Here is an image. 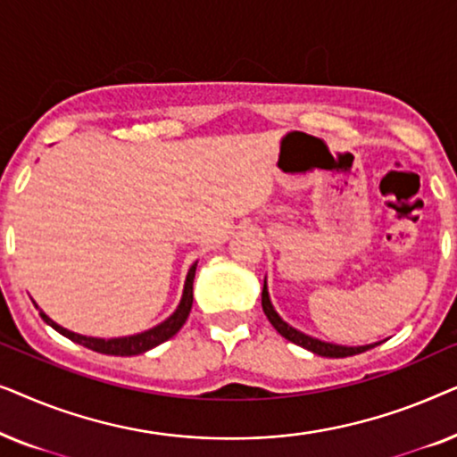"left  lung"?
Returning <instances> with one entry per match:
<instances>
[{"instance_id":"1","label":"left lung","mask_w":457,"mask_h":457,"mask_svg":"<svg viewBox=\"0 0 457 457\" xmlns=\"http://www.w3.org/2000/svg\"><path fill=\"white\" fill-rule=\"evenodd\" d=\"M262 308H264V314L274 328L278 330L280 335L285 337L287 341L295 343V345L308 349V352L316 353V355H324V358H347V355H355V353H364L368 349L380 345V343H372V345H361V347H345V345H335V343H327L320 339H314V337L302 333V330L293 328L291 324H287L283 318L277 314V310L272 308L270 295H268V287L264 280V289H262Z\"/></svg>"}]
</instances>
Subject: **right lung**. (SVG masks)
Returning <instances> with one entry per match:
<instances>
[{
	"label": "right lung",
	"instance_id": "add662e5",
	"mask_svg": "<svg viewBox=\"0 0 457 457\" xmlns=\"http://www.w3.org/2000/svg\"><path fill=\"white\" fill-rule=\"evenodd\" d=\"M195 268H197V262L189 268V272H187L183 297H180L179 308L172 312V316H168L164 322L158 324V327L143 330V333L129 335V337H116V339H97V337H85V335L72 333V330L60 327V324H55L52 318L46 314V312L39 310V314L43 320H46L52 328L58 330L60 335H64L71 341L79 343V345H83L87 349H93V352H97V353H105V355L145 353V352H149V349H154L155 345H160V343H164L170 339V337L177 335L180 327L185 324L187 316H189V312H191V305H193V278H195Z\"/></svg>",
	"mask_w": 457,
	"mask_h": 457
}]
</instances>
